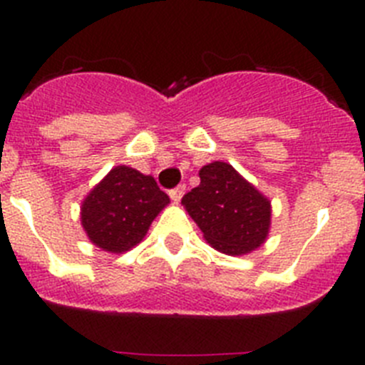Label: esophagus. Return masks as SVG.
I'll return each mask as SVG.
<instances>
[{
    "instance_id": "esophagus-1",
    "label": "esophagus",
    "mask_w": 365,
    "mask_h": 365,
    "mask_svg": "<svg viewBox=\"0 0 365 365\" xmlns=\"http://www.w3.org/2000/svg\"><path fill=\"white\" fill-rule=\"evenodd\" d=\"M185 192H186V186L185 185H179V186H177V188L170 190V197H172V201L179 202L180 199H182V195H185Z\"/></svg>"
}]
</instances>
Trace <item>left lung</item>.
I'll return each instance as SVG.
<instances>
[{
	"label": "left lung",
	"instance_id": "1",
	"mask_svg": "<svg viewBox=\"0 0 365 365\" xmlns=\"http://www.w3.org/2000/svg\"><path fill=\"white\" fill-rule=\"evenodd\" d=\"M201 182L182 197L190 217L205 240L222 254L241 256L265 243L270 228V201L228 163L206 164Z\"/></svg>",
	"mask_w": 365,
	"mask_h": 365
}]
</instances>
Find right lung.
Masks as SVG:
<instances>
[{
  "label": "right lung",
  "instance_id": "add662e5",
  "mask_svg": "<svg viewBox=\"0 0 365 365\" xmlns=\"http://www.w3.org/2000/svg\"><path fill=\"white\" fill-rule=\"evenodd\" d=\"M170 197L151 175L115 166L82 202V227L93 245L113 254L143 241Z\"/></svg>",
  "mask_w": 365,
  "mask_h": 365
}]
</instances>
